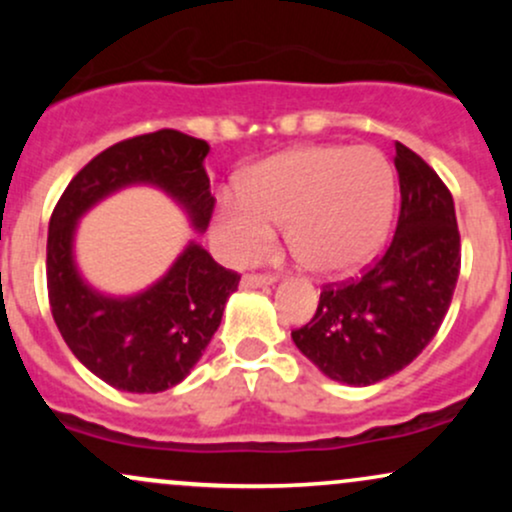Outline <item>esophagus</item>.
<instances>
[{
  "label": "esophagus",
  "mask_w": 512,
  "mask_h": 512,
  "mask_svg": "<svg viewBox=\"0 0 512 512\" xmlns=\"http://www.w3.org/2000/svg\"><path fill=\"white\" fill-rule=\"evenodd\" d=\"M274 281H276L274 274H245L240 284H243L245 289H260V286H269L274 284Z\"/></svg>",
  "instance_id": "esophagus-1"
}]
</instances>
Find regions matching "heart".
<instances>
[{
	"mask_svg": "<svg viewBox=\"0 0 512 512\" xmlns=\"http://www.w3.org/2000/svg\"><path fill=\"white\" fill-rule=\"evenodd\" d=\"M395 180L383 154L351 146H303L252 168L243 190L216 202L214 240L233 262L272 248L276 223L310 272L349 274L380 250L392 221Z\"/></svg>",
	"mask_w": 512,
	"mask_h": 512,
	"instance_id": "obj_1",
	"label": "heart"
}]
</instances>
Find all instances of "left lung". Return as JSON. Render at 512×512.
<instances>
[{"label": "left lung", "instance_id": "8db88e82", "mask_svg": "<svg viewBox=\"0 0 512 512\" xmlns=\"http://www.w3.org/2000/svg\"><path fill=\"white\" fill-rule=\"evenodd\" d=\"M399 219L390 248L356 279L322 286L293 342L327 378L373 385L409 366L436 337L460 276L450 190L421 156L395 144Z\"/></svg>", "mask_w": 512, "mask_h": 512}]
</instances>
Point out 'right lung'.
<instances>
[{
	"mask_svg": "<svg viewBox=\"0 0 512 512\" xmlns=\"http://www.w3.org/2000/svg\"><path fill=\"white\" fill-rule=\"evenodd\" d=\"M209 144L178 129H158L117 142L74 175L50 216L48 298L72 354L93 375L125 392H163L178 385L219 330L240 274L190 243L151 289L129 298L93 291L72 257L79 216L127 185H156L209 226L214 197L204 170Z\"/></svg>",
	"mask_w": 512,
	"mask_h": 512,
	"instance_id": "1",
	"label": "right lung"
}]
</instances>
